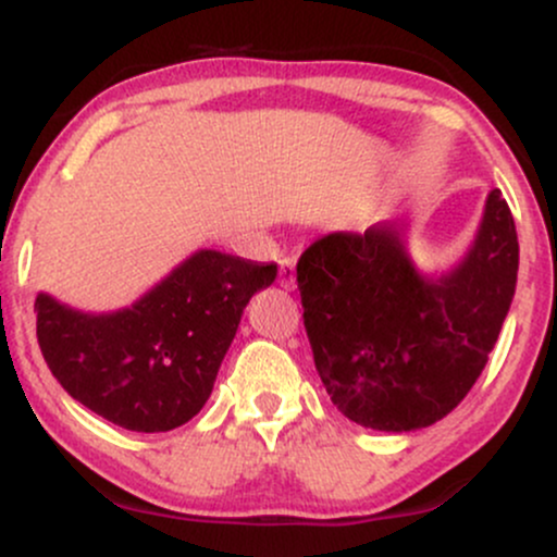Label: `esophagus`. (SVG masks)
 Instances as JSON below:
<instances>
[{
    "label": "esophagus",
    "mask_w": 557,
    "mask_h": 557,
    "mask_svg": "<svg viewBox=\"0 0 557 557\" xmlns=\"http://www.w3.org/2000/svg\"><path fill=\"white\" fill-rule=\"evenodd\" d=\"M277 283H280V287H285V290H293V287H296V261L293 259L280 261Z\"/></svg>",
    "instance_id": "obj_1"
}]
</instances>
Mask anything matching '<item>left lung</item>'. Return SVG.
Segmentation results:
<instances>
[{
  "mask_svg": "<svg viewBox=\"0 0 557 557\" xmlns=\"http://www.w3.org/2000/svg\"><path fill=\"white\" fill-rule=\"evenodd\" d=\"M298 290L317 372L337 411L380 432H411L461 403L510 309L519 238L492 190L474 246L426 280L395 225L330 233L300 253Z\"/></svg>",
  "mask_w": 557,
  "mask_h": 557,
  "instance_id": "1",
  "label": "left lung"
}]
</instances>
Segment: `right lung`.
I'll return each mask as SVG.
<instances>
[{"instance_id": "1", "label": "right lung", "mask_w": 557, "mask_h": 557, "mask_svg": "<svg viewBox=\"0 0 557 557\" xmlns=\"http://www.w3.org/2000/svg\"><path fill=\"white\" fill-rule=\"evenodd\" d=\"M274 277L277 264L196 251L114 314H83L38 293V348L57 382L101 419L170 432L209 400L243 309Z\"/></svg>"}]
</instances>
